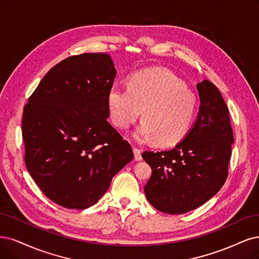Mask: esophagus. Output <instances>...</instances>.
<instances>
[{
    "mask_svg": "<svg viewBox=\"0 0 259 259\" xmlns=\"http://www.w3.org/2000/svg\"><path fill=\"white\" fill-rule=\"evenodd\" d=\"M133 151H134V155H135V159L136 160H141L142 156H141L140 149H138L137 147H133Z\"/></svg>",
    "mask_w": 259,
    "mask_h": 259,
    "instance_id": "1",
    "label": "esophagus"
}]
</instances>
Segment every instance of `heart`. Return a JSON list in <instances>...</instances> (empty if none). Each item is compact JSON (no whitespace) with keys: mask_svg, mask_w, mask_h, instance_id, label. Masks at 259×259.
Masks as SVG:
<instances>
[{"mask_svg":"<svg viewBox=\"0 0 259 259\" xmlns=\"http://www.w3.org/2000/svg\"><path fill=\"white\" fill-rule=\"evenodd\" d=\"M112 123L127 130L142 111V121L134 138L155 140L162 147L174 146L190 131L196 113V97L170 70L154 67L140 70L128 80V88L114 84L107 96Z\"/></svg>","mask_w":259,"mask_h":259,"instance_id":"heart-1","label":"heart"}]
</instances>
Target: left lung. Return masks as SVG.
I'll use <instances>...</instances> for the list:
<instances>
[{
	"label": "left lung",
	"mask_w": 259,
	"mask_h": 259,
	"mask_svg": "<svg viewBox=\"0 0 259 259\" xmlns=\"http://www.w3.org/2000/svg\"><path fill=\"white\" fill-rule=\"evenodd\" d=\"M196 87L199 111L182 141L172 150L142 153L152 169L146 197L168 214H183L202 206L221 190L228 175L234 144L228 108L209 80Z\"/></svg>",
	"instance_id": "1"
}]
</instances>
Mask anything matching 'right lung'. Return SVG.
Listing matches in <instances>:
<instances>
[{"instance_id":"right-lung-1","label":"right lung","mask_w":259,"mask_h":259,"mask_svg":"<svg viewBox=\"0 0 259 259\" xmlns=\"http://www.w3.org/2000/svg\"><path fill=\"white\" fill-rule=\"evenodd\" d=\"M115 75L107 53L69 57L49 70L24 106L26 169L59 206H93L134 157L131 145L107 121Z\"/></svg>"}]
</instances>
